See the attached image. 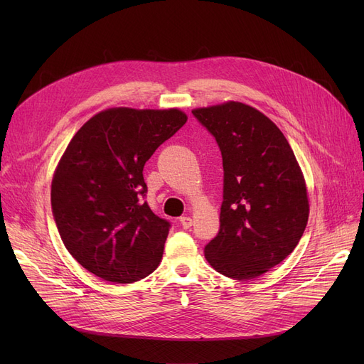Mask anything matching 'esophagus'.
I'll return each mask as SVG.
<instances>
[{
	"instance_id": "34e87169",
	"label": "esophagus",
	"mask_w": 364,
	"mask_h": 364,
	"mask_svg": "<svg viewBox=\"0 0 364 364\" xmlns=\"http://www.w3.org/2000/svg\"><path fill=\"white\" fill-rule=\"evenodd\" d=\"M180 224L183 225V228H190V227H192V224H193V220L186 215V217L180 218Z\"/></svg>"
}]
</instances>
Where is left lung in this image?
<instances>
[{"instance_id":"obj_1","label":"left lung","mask_w":364,"mask_h":364,"mask_svg":"<svg viewBox=\"0 0 364 364\" xmlns=\"http://www.w3.org/2000/svg\"><path fill=\"white\" fill-rule=\"evenodd\" d=\"M192 113L215 137L224 169L220 232L205 258L225 277H259L295 250L307 225L301 166L277 125L250 105L225 102Z\"/></svg>"}]
</instances>
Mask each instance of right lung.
Returning a JSON list of instances; mask_svg holds the SVG:
<instances>
[{
    "instance_id": "right-lung-1",
    "label": "right lung",
    "mask_w": 364,
    "mask_h": 364,
    "mask_svg": "<svg viewBox=\"0 0 364 364\" xmlns=\"http://www.w3.org/2000/svg\"><path fill=\"white\" fill-rule=\"evenodd\" d=\"M187 122L177 109L110 107L72 137L51 181L57 230L90 273L132 283L156 270L169 223L141 200L144 164Z\"/></svg>"
}]
</instances>
